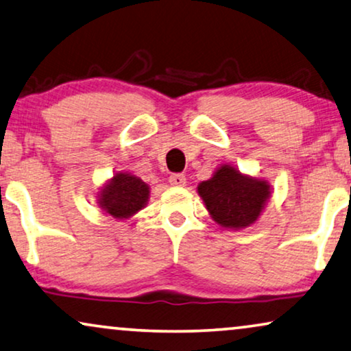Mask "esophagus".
Segmentation results:
<instances>
[{"label": "esophagus", "instance_id": "esophagus-1", "mask_svg": "<svg viewBox=\"0 0 351 351\" xmlns=\"http://www.w3.org/2000/svg\"><path fill=\"white\" fill-rule=\"evenodd\" d=\"M169 182H171V185L182 186V185H185L186 179H185L184 174H171L169 176Z\"/></svg>", "mask_w": 351, "mask_h": 351}]
</instances>
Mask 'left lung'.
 I'll list each match as a JSON object with an SVG mask.
<instances>
[{"label": "left lung", "instance_id": "obj_1", "mask_svg": "<svg viewBox=\"0 0 351 351\" xmlns=\"http://www.w3.org/2000/svg\"><path fill=\"white\" fill-rule=\"evenodd\" d=\"M198 193L219 225L243 228L261 215L270 186L267 182L249 179L233 167L222 166L213 179L201 182Z\"/></svg>", "mask_w": 351, "mask_h": 351}]
</instances>
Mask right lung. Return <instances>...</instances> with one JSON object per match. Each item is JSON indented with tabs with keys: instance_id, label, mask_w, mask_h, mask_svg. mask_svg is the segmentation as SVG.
<instances>
[{
	"instance_id": "1",
	"label": "right lung",
	"mask_w": 351,
	"mask_h": 351,
	"mask_svg": "<svg viewBox=\"0 0 351 351\" xmlns=\"http://www.w3.org/2000/svg\"><path fill=\"white\" fill-rule=\"evenodd\" d=\"M148 186L138 177L117 174L100 193V206L113 217L123 219L136 214L148 199Z\"/></svg>"
}]
</instances>
